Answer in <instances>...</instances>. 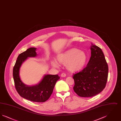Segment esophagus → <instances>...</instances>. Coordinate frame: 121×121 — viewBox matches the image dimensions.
I'll return each instance as SVG.
<instances>
[{
  "label": "esophagus",
  "instance_id": "esophagus-1",
  "mask_svg": "<svg viewBox=\"0 0 121 121\" xmlns=\"http://www.w3.org/2000/svg\"><path fill=\"white\" fill-rule=\"evenodd\" d=\"M66 76V74L65 73H62L61 74V77H65Z\"/></svg>",
  "mask_w": 121,
  "mask_h": 121
}]
</instances>
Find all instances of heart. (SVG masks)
I'll use <instances>...</instances> for the list:
<instances>
[{
	"label": "heart",
	"mask_w": 121,
	"mask_h": 121,
	"mask_svg": "<svg viewBox=\"0 0 121 121\" xmlns=\"http://www.w3.org/2000/svg\"><path fill=\"white\" fill-rule=\"evenodd\" d=\"M59 63L64 65L71 71H78L82 69L86 64L87 56L83 51L77 48H72L63 54L58 57ZM52 66L55 68L59 67V64L55 60L51 61Z\"/></svg>",
	"instance_id": "1"
}]
</instances>
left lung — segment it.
Masks as SVG:
<instances>
[{
  "mask_svg": "<svg viewBox=\"0 0 121 121\" xmlns=\"http://www.w3.org/2000/svg\"><path fill=\"white\" fill-rule=\"evenodd\" d=\"M91 56L86 67L73 75V90L81 97H92L105 87L108 67L104 53L98 46L91 47Z\"/></svg>",
  "mask_w": 121,
  "mask_h": 121,
  "instance_id": "1",
  "label": "left lung"
}]
</instances>
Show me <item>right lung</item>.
<instances>
[{"instance_id": "1", "label": "right lung", "mask_w": 121, "mask_h": 121, "mask_svg": "<svg viewBox=\"0 0 121 121\" xmlns=\"http://www.w3.org/2000/svg\"><path fill=\"white\" fill-rule=\"evenodd\" d=\"M36 48H30L18 56L13 69V78L15 88L21 97L34 102L43 103L50 98L60 77L57 74L45 75L38 84L33 86H26L22 82L19 74L20 68L28 57L36 56Z\"/></svg>"}]
</instances>
